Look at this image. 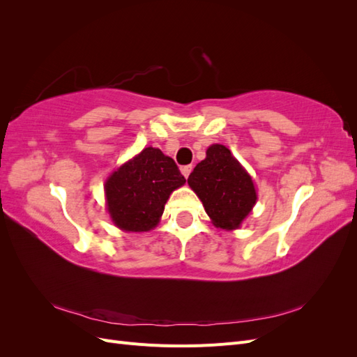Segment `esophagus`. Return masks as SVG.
<instances>
[{
    "instance_id": "1",
    "label": "esophagus",
    "mask_w": 357,
    "mask_h": 357,
    "mask_svg": "<svg viewBox=\"0 0 357 357\" xmlns=\"http://www.w3.org/2000/svg\"><path fill=\"white\" fill-rule=\"evenodd\" d=\"M192 169H193V167H192V165H186V167H183V168H181V174L188 178V177H189V174H190V172H192Z\"/></svg>"
}]
</instances>
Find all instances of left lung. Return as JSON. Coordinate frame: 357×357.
<instances>
[{"instance_id":"left-lung-1","label":"left lung","mask_w":357,"mask_h":357,"mask_svg":"<svg viewBox=\"0 0 357 357\" xmlns=\"http://www.w3.org/2000/svg\"><path fill=\"white\" fill-rule=\"evenodd\" d=\"M188 183L213 225L226 231L238 229L257 199L250 174L222 144L207 149V156L193 168Z\"/></svg>"}]
</instances>
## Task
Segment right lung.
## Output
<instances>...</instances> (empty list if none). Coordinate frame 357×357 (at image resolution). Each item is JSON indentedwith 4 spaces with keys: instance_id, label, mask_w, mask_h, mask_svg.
<instances>
[{
    "instance_id": "obj_1",
    "label": "right lung",
    "mask_w": 357,
    "mask_h": 357,
    "mask_svg": "<svg viewBox=\"0 0 357 357\" xmlns=\"http://www.w3.org/2000/svg\"><path fill=\"white\" fill-rule=\"evenodd\" d=\"M185 183L174 159L146 147L107 178V210L119 229L147 232L159 223L172 190Z\"/></svg>"
}]
</instances>
